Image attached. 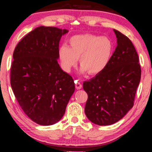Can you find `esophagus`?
<instances>
[{"label":"esophagus","instance_id":"esophagus-1","mask_svg":"<svg viewBox=\"0 0 152 152\" xmlns=\"http://www.w3.org/2000/svg\"><path fill=\"white\" fill-rule=\"evenodd\" d=\"M75 88L77 89H80L82 88V84H81V82L79 80H76L75 82Z\"/></svg>","mask_w":152,"mask_h":152}]
</instances>
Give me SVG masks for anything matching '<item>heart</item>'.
<instances>
[{"mask_svg":"<svg viewBox=\"0 0 152 152\" xmlns=\"http://www.w3.org/2000/svg\"><path fill=\"white\" fill-rule=\"evenodd\" d=\"M93 54L92 53V52H88V53H86V55H84V59H88H88H91V58H92V57H93ZM86 66H87V64L86 65Z\"/></svg>","mask_w":152,"mask_h":152,"instance_id":"heart-1","label":"heart"}]
</instances>
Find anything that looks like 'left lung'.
Instances as JSON below:
<instances>
[{"label":"left lung","instance_id":"8db88e82","mask_svg":"<svg viewBox=\"0 0 152 152\" xmlns=\"http://www.w3.org/2000/svg\"><path fill=\"white\" fill-rule=\"evenodd\" d=\"M67 32L56 27H38L14 51L12 91L25 113L41 125H53L61 119L75 91L73 79L57 62L59 41Z\"/></svg>","mask_w":152,"mask_h":152}]
</instances>
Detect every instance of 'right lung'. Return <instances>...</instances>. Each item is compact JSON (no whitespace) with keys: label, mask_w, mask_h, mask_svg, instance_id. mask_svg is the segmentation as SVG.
I'll use <instances>...</instances> for the list:
<instances>
[{"label":"right lung","mask_w":152,"mask_h":152,"mask_svg":"<svg viewBox=\"0 0 152 152\" xmlns=\"http://www.w3.org/2000/svg\"><path fill=\"white\" fill-rule=\"evenodd\" d=\"M117 45L104 68L83 84L88 94L85 114L97 125L113 124L134 105L141 77L138 55L132 41L113 30Z\"/></svg>","instance_id":"add662e5"}]
</instances>
